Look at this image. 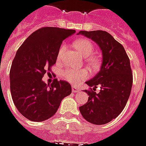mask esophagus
I'll list each match as a JSON object with an SVG mask.
<instances>
[{"instance_id":"obj_1","label":"esophagus","mask_w":146,"mask_h":146,"mask_svg":"<svg viewBox=\"0 0 146 146\" xmlns=\"http://www.w3.org/2000/svg\"><path fill=\"white\" fill-rule=\"evenodd\" d=\"M78 91H79V89L78 87L75 86H72V92H78Z\"/></svg>"}]
</instances>
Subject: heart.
I'll use <instances>...</instances> for the list:
<instances>
[{
    "label": "heart",
    "instance_id": "1",
    "mask_svg": "<svg viewBox=\"0 0 146 146\" xmlns=\"http://www.w3.org/2000/svg\"><path fill=\"white\" fill-rule=\"evenodd\" d=\"M74 46L82 56L86 57V62L90 66L92 67H98L99 64V60L96 56H92L94 48L93 44L90 40L86 39H79L74 43ZM66 49L67 47L64 44L60 47L58 52V60H60L63 57ZM63 77L69 83L72 84H78L87 79L89 77V73L85 69L70 68L63 71Z\"/></svg>",
    "mask_w": 146,
    "mask_h": 146
}]
</instances>
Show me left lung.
Here are the masks:
<instances>
[{
	"label": "left lung",
	"instance_id": "8db88e82",
	"mask_svg": "<svg viewBox=\"0 0 146 146\" xmlns=\"http://www.w3.org/2000/svg\"><path fill=\"white\" fill-rule=\"evenodd\" d=\"M99 46L102 53L100 71L92 79L86 82L95 90H85L89 98L86 104L79 107L80 113L86 121L94 125H103L121 113L130 95L133 73L130 62L123 46L106 31H80Z\"/></svg>",
	"mask_w": 146,
	"mask_h": 146
}]
</instances>
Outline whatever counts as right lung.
Instances as JSON below:
<instances>
[{
	"mask_svg": "<svg viewBox=\"0 0 146 146\" xmlns=\"http://www.w3.org/2000/svg\"><path fill=\"white\" fill-rule=\"evenodd\" d=\"M75 33L72 29L43 27L18 48L10 69V90L18 111L30 121L52 117L63 98L71 93L67 81L55 79L48 85L42 78L56 63L63 40Z\"/></svg>",
	"mask_w": 146,
	"mask_h": 146,
	"instance_id": "add662e5",
	"label": "right lung"
}]
</instances>
